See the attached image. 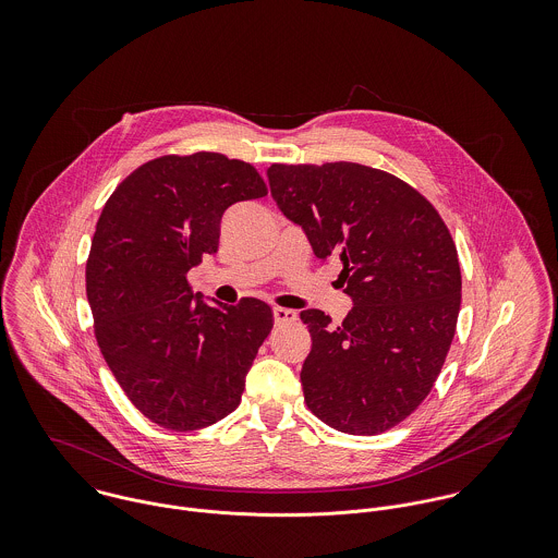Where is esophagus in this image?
Wrapping results in <instances>:
<instances>
[{
  "label": "esophagus",
  "instance_id": "esophagus-1",
  "mask_svg": "<svg viewBox=\"0 0 558 558\" xmlns=\"http://www.w3.org/2000/svg\"><path fill=\"white\" fill-rule=\"evenodd\" d=\"M272 316H275V324L277 326H283V324H292V322H296V312H292V310H286V307H275L272 310Z\"/></svg>",
  "mask_w": 558,
  "mask_h": 558
}]
</instances>
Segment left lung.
I'll list each match as a JSON object with an SVG mask.
<instances>
[{"label":"left lung","mask_w":558,"mask_h":558,"mask_svg":"<svg viewBox=\"0 0 558 558\" xmlns=\"http://www.w3.org/2000/svg\"><path fill=\"white\" fill-rule=\"evenodd\" d=\"M266 173L319 259H341L354 303L337 326L319 310L301 312L312 332L307 408L343 434H383L429 396L445 365L462 303L456 242L438 210L383 169L275 162Z\"/></svg>","instance_id":"8db88e82"}]
</instances>
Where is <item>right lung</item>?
Listing matches in <instances>:
<instances>
[{
    "mask_svg": "<svg viewBox=\"0 0 558 558\" xmlns=\"http://www.w3.org/2000/svg\"><path fill=\"white\" fill-rule=\"evenodd\" d=\"M266 193L244 160L167 155L124 178L98 217L85 264L94 335L126 398L165 429H202L239 408L272 310L208 305L186 272L217 253L223 213Z\"/></svg>",
    "mask_w": 558,
    "mask_h": 558,
    "instance_id": "add662e5",
    "label": "right lung"
}]
</instances>
